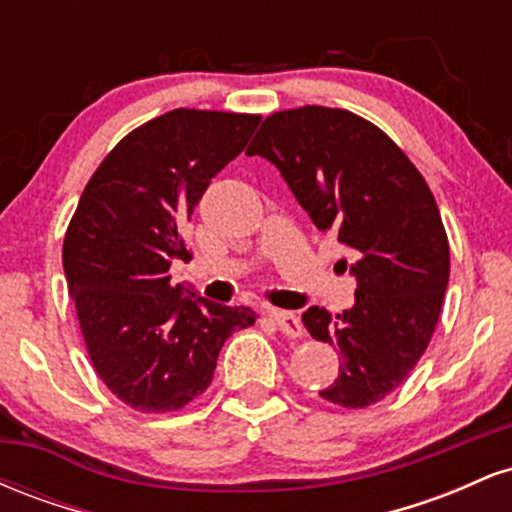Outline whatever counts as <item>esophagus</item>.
Masks as SVG:
<instances>
[{"mask_svg":"<svg viewBox=\"0 0 512 512\" xmlns=\"http://www.w3.org/2000/svg\"><path fill=\"white\" fill-rule=\"evenodd\" d=\"M269 317L276 322V327H279L281 332L286 334V337L296 339L303 334V325L301 320H298V315L289 313V310H269Z\"/></svg>","mask_w":512,"mask_h":512,"instance_id":"34e87169","label":"esophagus"}]
</instances>
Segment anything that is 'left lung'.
I'll use <instances>...</instances> for the list:
<instances>
[{"label": "left lung", "mask_w": 512, "mask_h": 512, "mask_svg": "<svg viewBox=\"0 0 512 512\" xmlns=\"http://www.w3.org/2000/svg\"><path fill=\"white\" fill-rule=\"evenodd\" d=\"M279 168L320 231L349 250L356 303L303 313L317 342L337 346V380L320 397L361 409L397 390L424 356L450 279V245L433 192L390 137L349 110L305 105L262 122L245 151Z\"/></svg>", "instance_id": "left-lung-1"}]
</instances>
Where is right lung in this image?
I'll list each match as a JSON object with an SVG mask.
<instances>
[{
	"label": "right lung",
	"mask_w": 512,
	"mask_h": 512,
	"mask_svg": "<svg viewBox=\"0 0 512 512\" xmlns=\"http://www.w3.org/2000/svg\"><path fill=\"white\" fill-rule=\"evenodd\" d=\"M257 125L260 115L170 110L129 132L84 187L64 276L93 368L127 407L190 404L211 385L223 342L255 325L252 308L173 286L168 269L192 260L182 226Z\"/></svg>",
	"instance_id": "right-lung-1"
}]
</instances>
